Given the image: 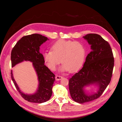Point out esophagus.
<instances>
[{
  "label": "esophagus",
  "instance_id": "esophagus-1",
  "mask_svg": "<svg viewBox=\"0 0 122 122\" xmlns=\"http://www.w3.org/2000/svg\"><path fill=\"white\" fill-rule=\"evenodd\" d=\"M62 78V77L61 76H60V75H56V76H55V79H56V80H60Z\"/></svg>",
  "mask_w": 122,
  "mask_h": 122
}]
</instances>
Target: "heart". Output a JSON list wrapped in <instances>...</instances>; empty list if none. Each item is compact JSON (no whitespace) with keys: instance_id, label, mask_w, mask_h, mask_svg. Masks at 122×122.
Wrapping results in <instances>:
<instances>
[{"instance_id":"heart-1","label":"heart","mask_w":122,"mask_h":122,"mask_svg":"<svg viewBox=\"0 0 122 122\" xmlns=\"http://www.w3.org/2000/svg\"><path fill=\"white\" fill-rule=\"evenodd\" d=\"M51 49L44 51L42 56L48 67L52 71L57 69L61 61V72H74L81 67L86 56V49L81 43L61 40L53 44Z\"/></svg>"}]
</instances>
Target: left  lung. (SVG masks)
<instances>
[{"label":"left lung","mask_w":122,"mask_h":122,"mask_svg":"<svg viewBox=\"0 0 122 122\" xmlns=\"http://www.w3.org/2000/svg\"><path fill=\"white\" fill-rule=\"evenodd\" d=\"M91 45L83 67L69 79L70 93L74 101L88 102L98 98L110 82L114 66L112 51L108 43L97 34L83 36ZM94 86L96 92L89 93L86 87Z\"/></svg>","instance_id":"1"}]
</instances>
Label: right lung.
Listing matches in <instances>:
<instances>
[{"label":"right lung","instance_id":"add662e5","mask_svg":"<svg viewBox=\"0 0 122 122\" xmlns=\"http://www.w3.org/2000/svg\"><path fill=\"white\" fill-rule=\"evenodd\" d=\"M47 40L49 39L46 36L38 34L23 36L16 43L11 52L12 67L24 61H29L32 62V66L37 75L39 83L37 90L34 94H26L20 90L11 70V78L15 86L21 96L28 102L44 103L49 100L52 96L55 75L44 65L45 61L40 52L41 45Z\"/></svg>","mask_w":122,"mask_h":122}]
</instances>
